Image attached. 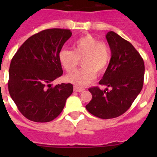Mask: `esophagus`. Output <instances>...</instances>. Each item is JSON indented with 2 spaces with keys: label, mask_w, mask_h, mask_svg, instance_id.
<instances>
[{
  "label": "esophagus",
  "mask_w": 157,
  "mask_h": 157,
  "mask_svg": "<svg viewBox=\"0 0 157 157\" xmlns=\"http://www.w3.org/2000/svg\"><path fill=\"white\" fill-rule=\"evenodd\" d=\"M84 90V89L82 88V87H78V86H74V91L75 92H82Z\"/></svg>",
  "instance_id": "34e87169"
}]
</instances>
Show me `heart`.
Masks as SVG:
<instances>
[{
  "instance_id": "b5f03b06",
  "label": "heart",
  "mask_w": 157,
  "mask_h": 157,
  "mask_svg": "<svg viewBox=\"0 0 157 157\" xmlns=\"http://www.w3.org/2000/svg\"><path fill=\"white\" fill-rule=\"evenodd\" d=\"M82 60L83 67L66 76L68 82L83 86L90 83L106 71L111 60V49L108 43L100 41L98 37L86 34L78 37L73 44V51L63 48L59 52V60L67 72H72Z\"/></svg>"
}]
</instances>
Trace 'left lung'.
<instances>
[{
	"mask_svg": "<svg viewBox=\"0 0 157 157\" xmlns=\"http://www.w3.org/2000/svg\"><path fill=\"white\" fill-rule=\"evenodd\" d=\"M106 38L112 57L99 84L111 90L90 88L92 100L86 106L90 113L105 120L118 117L130 109L141 91L145 75L143 59L131 43L113 31L108 32Z\"/></svg>",
	"mask_w": 157,
	"mask_h": 157,
	"instance_id": "8db88e82",
	"label": "left lung"
}]
</instances>
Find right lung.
<instances>
[{
  "instance_id": "1",
  "label": "right lung",
  "mask_w": 157,
  "mask_h": 157,
  "mask_svg": "<svg viewBox=\"0 0 157 157\" xmlns=\"http://www.w3.org/2000/svg\"><path fill=\"white\" fill-rule=\"evenodd\" d=\"M71 34L67 29L42 30L29 37L12 59L8 91L19 112L31 121L56 119L73 92L71 83L51 84L63 75L59 52Z\"/></svg>"
}]
</instances>
